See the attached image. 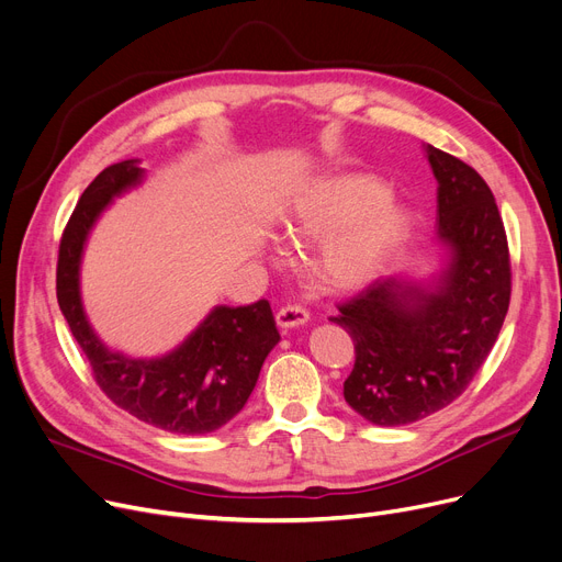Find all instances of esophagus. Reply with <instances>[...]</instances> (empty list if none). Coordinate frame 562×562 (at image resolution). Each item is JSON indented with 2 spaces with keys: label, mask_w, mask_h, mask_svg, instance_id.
I'll return each mask as SVG.
<instances>
[{
  "label": "esophagus",
  "mask_w": 562,
  "mask_h": 562,
  "mask_svg": "<svg viewBox=\"0 0 562 562\" xmlns=\"http://www.w3.org/2000/svg\"><path fill=\"white\" fill-rule=\"evenodd\" d=\"M278 326L280 328H296V326H303V323L310 321V312L303 307V305H284L280 312H278Z\"/></svg>",
  "instance_id": "1"
}]
</instances>
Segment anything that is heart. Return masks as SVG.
I'll return each mask as SVG.
<instances>
[{
    "instance_id": "b5f03b06",
    "label": "heart",
    "mask_w": 562,
    "mask_h": 562,
    "mask_svg": "<svg viewBox=\"0 0 562 562\" xmlns=\"http://www.w3.org/2000/svg\"><path fill=\"white\" fill-rule=\"evenodd\" d=\"M387 184L371 175H344L307 189L284 229L296 241L326 239V236L356 226L326 248L321 259V276L328 284L348 289L367 282L378 266L394 250L407 229L403 206L385 204Z\"/></svg>"
}]
</instances>
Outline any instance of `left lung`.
I'll list each match as a JSON object with an SVG mask.
<instances>
[{"label":"left lung","mask_w":562,"mask_h":562,"mask_svg":"<svg viewBox=\"0 0 562 562\" xmlns=\"http://www.w3.org/2000/svg\"><path fill=\"white\" fill-rule=\"evenodd\" d=\"M437 180V236L449 250L437 284L375 280L330 316L356 344L346 403L375 426H405L453 403L474 380L510 305V250L483 177L426 145Z\"/></svg>","instance_id":"1"}]
</instances>
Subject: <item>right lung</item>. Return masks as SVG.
<instances>
[{"label":"right lung","instance_id":"add662e5","mask_svg":"<svg viewBox=\"0 0 562 562\" xmlns=\"http://www.w3.org/2000/svg\"><path fill=\"white\" fill-rule=\"evenodd\" d=\"M138 164L127 159L104 168L81 193L58 246L56 299L109 401L155 428L204 435L239 415L280 333L269 301L261 299L214 307L180 348L157 360L125 358L95 337L79 299L81 252L111 198L140 182Z\"/></svg>","mask_w":562,"mask_h":562}]
</instances>
